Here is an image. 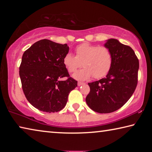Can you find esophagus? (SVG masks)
<instances>
[{"instance_id":"esophagus-1","label":"esophagus","mask_w":152,"mask_h":152,"mask_svg":"<svg viewBox=\"0 0 152 152\" xmlns=\"http://www.w3.org/2000/svg\"><path fill=\"white\" fill-rule=\"evenodd\" d=\"M85 84L84 82H78V86H82V85H84V84Z\"/></svg>"}]
</instances>
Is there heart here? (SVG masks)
Returning <instances> with one entry per match:
<instances>
[{
	"mask_svg": "<svg viewBox=\"0 0 152 152\" xmlns=\"http://www.w3.org/2000/svg\"><path fill=\"white\" fill-rule=\"evenodd\" d=\"M76 56L67 53L63 58V64L69 72H74L82 65V68L74 74V78L85 80L93 76L102 78L109 72L113 64V55L109 48L104 46L84 43L75 49Z\"/></svg>",
	"mask_w": 152,
	"mask_h": 152,
	"instance_id": "obj_1",
	"label": "heart"
}]
</instances>
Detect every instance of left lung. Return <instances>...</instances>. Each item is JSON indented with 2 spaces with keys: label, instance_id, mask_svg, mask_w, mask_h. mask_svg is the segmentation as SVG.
I'll list each match as a JSON object with an SVG mask.
<instances>
[{
  "label": "left lung",
  "instance_id": "8db88e82",
  "mask_svg": "<svg viewBox=\"0 0 152 152\" xmlns=\"http://www.w3.org/2000/svg\"><path fill=\"white\" fill-rule=\"evenodd\" d=\"M104 47L112 53V67L106 78L88 83L86 98L88 106L99 113L114 112L128 101L137 86L139 70V60L129 46L109 39Z\"/></svg>",
  "mask_w": 152,
  "mask_h": 152
}]
</instances>
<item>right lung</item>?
<instances>
[{
    "label": "right lung",
    "mask_w": 152,
    "mask_h": 152,
    "mask_svg": "<svg viewBox=\"0 0 152 152\" xmlns=\"http://www.w3.org/2000/svg\"><path fill=\"white\" fill-rule=\"evenodd\" d=\"M69 51L67 44L48 39L35 42L25 51L19 76L25 96L41 111L58 112L64 109L70 92L77 86L63 64ZM68 77L66 81H60Z\"/></svg>",
    "instance_id": "obj_1"
}]
</instances>
